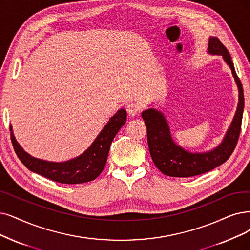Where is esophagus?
<instances>
[{
    "label": "esophagus",
    "mask_w": 250,
    "mask_h": 250,
    "mask_svg": "<svg viewBox=\"0 0 250 250\" xmlns=\"http://www.w3.org/2000/svg\"><path fill=\"white\" fill-rule=\"evenodd\" d=\"M141 109H142L141 105H139L138 104H135V103H131L127 105V113L130 116L137 115L139 112H141Z\"/></svg>",
    "instance_id": "1"
}]
</instances>
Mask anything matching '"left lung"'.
<instances>
[{"instance_id":"left-lung-1","label":"left lung","mask_w":250,"mask_h":250,"mask_svg":"<svg viewBox=\"0 0 250 250\" xmlns=\"http://www.w3.org/2000/svg\"><path fill=\"white\" fill-rule=\"evenodd\" d=\"M208 52L209 54L222 55L224 61L231 68L239 91L236 114L221 145L210 152L189 153L173 142L170 129L161 112L155 108L144 111L142 117L146 126L149 154L157 168L165 175L189 177L212 170L225 163L232 155L240 135L244 109V93L240 79L236 74L232 57L224 44L215 37L209 38Z\"/></svg>"}]
</instances>
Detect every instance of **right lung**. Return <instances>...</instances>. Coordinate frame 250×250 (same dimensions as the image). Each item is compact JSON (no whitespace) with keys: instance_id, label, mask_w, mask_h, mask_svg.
<instances>
[{"instance_id":"right-lung-1","label":"right lung","mask_w":250,"mask_h":250,"mask_svg":"<svg viewBox=\"0 0 250 250\" xmlns=\"http://www.w3.org/2000/svg\"><path fill=\"white\" fill-rule=\"evenodd\" d=\"M126 118L125 109H119L108 120L107 124L95 138L93 144L82 155L65 162H49L28 155L16 142L12 127H10L11 142L17 157L31 171L61 184L76 185L88 183L95 179L104 170L109 146L120 128L125 124Z\"/></svg>"}]
</instances>
